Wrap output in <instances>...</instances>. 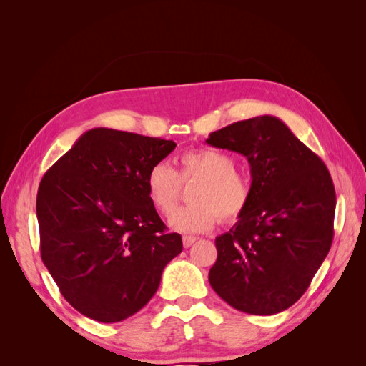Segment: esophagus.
I'll return each mask as SVG.
<instances>
[{
    "instance_id": "obj_1",
    "label": "esophagus",
    "mask_w": 366,
    "mask_h": 366,
    "mask_svg": "<svg viewBox=\"0 0 366 366\" xmlns=\"http://www.w3.org/2000/svg\"><path fill=\"white\" fill-rule=\"evenodd\" d=\"M195 241H197L195 237H183V246H184L186 249L191 247Z\"/></svg>"
}]
</instances>
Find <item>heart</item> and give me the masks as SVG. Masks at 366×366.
<instances>
[{
    "instance_id": "obj_1",
    "label": "heart",
    "mask_w": 366,
    "mask_h": 366,
    "mask_svg": "<svg viewBox=\"0 0 366 366\" xmlns=\"http://www.w3.org/2000/svg\"><path fill=\"white\" fill-rule=\"evenodd\" d=\"M180 171L159 162L147 175V191L160 214L168 215L180 197L182 182L200 179L191 194L194 204L175 209L169 226L183 234H200L212 229L217 217L235 221L247 209L252 184L244 172L235 169L230 154L215 148L187 151L180 156Z\"/></svg>"
}]
</instances>
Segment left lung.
I'll return each mask as SVG.
<instances>
[{"instance_id":"1","label":"left lung","mask_w":366,"mask_h":366,"mask_svg":"<svg viewBox=\"0 0 366 366\" xmlns=\"http://www.w3.org/2000/svg\"><path fill=\"white\" fill-rule=\"evenodd\" d=\"M206 143L242 154L252 175L247 209L215 238L209 282L239 312H284L305 293L333 242L336 192L327 166L274 116L235 122Z\"/></svg>"}]
</instances>
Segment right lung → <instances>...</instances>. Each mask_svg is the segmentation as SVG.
I'll return each mask as SVG.
<instances>
[{
  "label": "right lung",
  "mask_w": 366,
  "mask_h": 366,
  "mask_svg": "<svg viewBox=\"0 0 366 366\" xmlns=\"http://www.w3.org/2000/svg\"><path fill=\"white\" fill-rule=\"evenodd\" d=\"M175 142L94 128L44 174L36 217L41 258L62 296L97 322H120L157 292L183 250L147 191L152 164Z\"/></svg>",
  "instance_id": "obj_1"
}]
</instances>
